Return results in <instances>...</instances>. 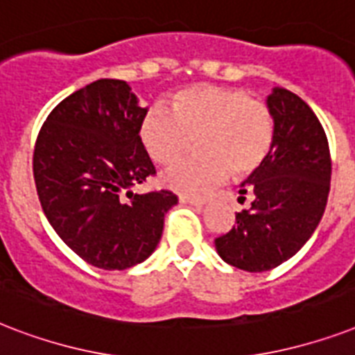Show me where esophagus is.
<instances>
[{"instance_id":"obj_1","label":"esophagus","mask_w":355,"mask_h":355,"mask_svg":"<svg viewBox=\"0 0 355 355\" xmlns=\"http://www.w3.org/2000/svg\"><path fill=\"white\" fill-rule=\"evenodd\" d=\"M178 200L182 202V205H191V206H205V200L202 199H195V197H188V195H180Z\"/></svg>"}]
</instances>
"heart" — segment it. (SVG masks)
<instances>
[{
	"label": "heart",
	"instance_id": "1",
	"mask_svg": "<svg viewBox=\"0 0 355 355\" xmlns=\"http://www.w3.org/2000/svg\"><path fill=\"white\" fill-rule=\"evenodd\" d=\"M147 155L162 166L177 162L197 138L200 155L173 166L164 182L175 191L202 195L234 177H248L263 166L276 141L270 107L243 88L195 85L169 99V112L153 107L138 127Z\"/></svg>",
	"mask_w": 355,
	"mask_h": 355
}]
</instances>
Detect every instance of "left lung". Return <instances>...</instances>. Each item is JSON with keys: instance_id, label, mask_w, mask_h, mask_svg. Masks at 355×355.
<instances>
[{"instance_id": "1", "label": "left lung", "mask_w": 355, "mask_h": 355, "mask_svg": "<svg viewBox=\"0 0 355 355\" xmlns=\"http://www.w3.org/2000/svg\"><path fill=\"white\" fill-rule=\"evenodd\" d=\"M267 105L276 121L272 153L239 189V202L252 197L250 208L216 237L219 256L248 272L293 258L315 232L330 193V147L319 118L289 90L275 88Z\"/></svg>"}]
</instances>
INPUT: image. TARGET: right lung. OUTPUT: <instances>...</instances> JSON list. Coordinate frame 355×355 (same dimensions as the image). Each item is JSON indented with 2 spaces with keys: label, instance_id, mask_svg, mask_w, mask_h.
I'll use <instances>...</instances> for the list:
<instances>
[{
  "label": "right lung",
  "instance_id": "right-lung-1",
  "mask_svg": "<svg viewBox=\"0 0 355 355\" xmlns=\"http://www.w3.org/2000/svg\"><path fill=\"white\" fill-rule=\"evenodd\" d=\"M145 112L125 80L99 79L58 103L36 138L42 210L60 239L99 269L123 270L149 258L164 216L178 202L169 189L128 191L156 175L138 136Z\"/></svg>",
  "mask_w": 355,
  "mask_h": 355
}]
</instances>
